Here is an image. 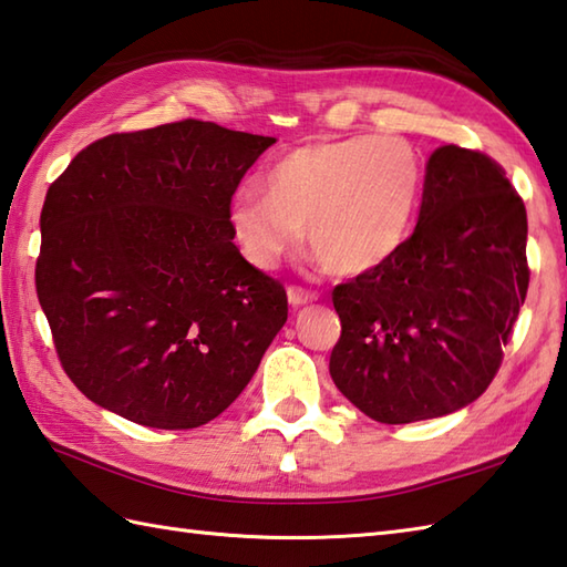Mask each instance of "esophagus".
I'll return each instance as SVG.
<instances>
[{"mask_svg":"<svg viewBox=\"0 0 567 567\" xmlns=\"http://www.w3.org/2000/svg\"><path fill=\"white\" fill-rule=\"evenodd\" d=\"M286 293H288V303H291V308L308 306V303H313V300L318 298L316 293H310V291H306V288H298V286H291Z\"/></svg>","mask_w":567,"mask_h":567,"instance_id":"1","label":"esophagus"}]
</instances>
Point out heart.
<instances>
[{
  "mask_svg": "<svg viewBox=\"0 0 567 567\" xmlns=\"http://www.w3.org/2000/svg\"><path fill=\"white\" fill-rule=\"evenodd\" d=\"M421 164L396 136L360 134L306 144L241 188L229 227L241 254L274 269L306 237L334 274H367L409 239L421 200Z\"/></svg>",
  "mask_w": 567,
  "mask_h": 567,
  "instance_id": "1",
  "label": "heart"
}]
</instances>
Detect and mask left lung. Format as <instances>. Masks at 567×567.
Masks as SVG:
<instances>
[{"instance_id": "1", "label": "left lung", "mask_w": 567, "mask_h": 567, "mask_svg": "<svg viewBox=\"0 0 567 567\" xmlns=\"http://www.w3.org/2000/svg\"><path fill=\"white\" fill-rule=\"evenodd\" d=\"M526 207L499 164L453 144L425 164L419 223L379 269L332 291L330 377L399 425L470 406L502 364L528 288Z\"/></svg>"}]
</instances>
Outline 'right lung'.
<instances>
[{
  "label": "right lung",
  "mask_w": 567,
  "mask_h": 567,
  "mask_svg": "<svg viewBox=\"0 0 567 567\" xmlns=\"http://www.w3.org/2000/svg\"><path fill=\"white\" fill-rule=\"evenodd\" d=\"M274 144L198 120L112 134L45 193L37 293L92 403L186 431L245 391L288 300L235 247L229 203Z\"/></svg>",
  "instance_id": "obj_1"
}]
</instances>
